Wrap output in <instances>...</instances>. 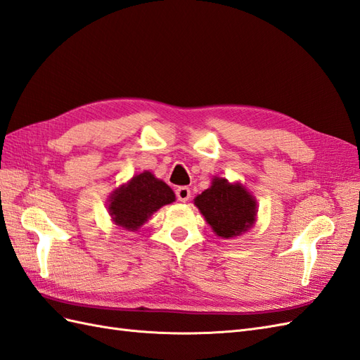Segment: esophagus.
Listing matches in <instances>:
<instances>
[{"mask_svg":"<svg viewBox=\"0 0 360 360\" xmlns=\"http://www.w3.org/2000/svg\"><path fill=\"white\" fill-rule=\"evenodd\" d=\"M176 196L179 202H187L191 198V193L188 187H178L176 188Z\"/></svg>","mask_w":360,"mask_h":360,"instance_id":"34e87169","label":"esophagus"}]
</instances>
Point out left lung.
<instances>
[{
    "instance_id": "left-lung-1",
    "label": "left lung",
    "mask_w": 360,
    "mask_h": 360,
    "mask_svg": "<svg viewBox=\"0 0 360 360\" xmlns=\"http://www.w3.org/2000/svg\"><path fill=\"white\" fill-rule=\"evenodd\" d=\"M193 202L219 238L242 237L251 231L259 219L257 200L240 181L229 182L213 176L210 187Z\"/></svg>"
}]
</instances>
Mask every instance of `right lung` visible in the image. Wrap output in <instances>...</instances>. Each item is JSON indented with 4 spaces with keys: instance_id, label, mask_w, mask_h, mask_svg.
Wrapping results in <instances>:
<instances>
[{
    "instance_id": "right-lung-1",
    "label": "right lung",
    "mask_w": 360,
    "mask_h": 360,
    "mask_svg": "<svg viewBox=\"0 0 360 360\" xmlns=\"http://www.w3.org/2000/svg\"><path fill=\"white\" fill-rule=\"evenodd\" d=\"M176 200L173 190L149 170L136 173L110 193L106 208L118 229L135 233L161 207Z\"/></svg>"
}]
</instances>
